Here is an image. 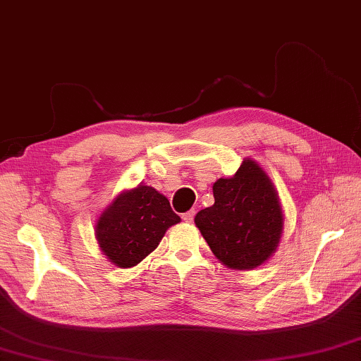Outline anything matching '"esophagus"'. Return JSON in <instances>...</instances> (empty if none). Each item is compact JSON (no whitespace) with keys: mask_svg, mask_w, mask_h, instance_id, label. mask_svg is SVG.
<instances>
[{"mask_svg":"<svg viewBox=\"0 0 361 361\" xmlns=\"http://www.w3.org/2000/svg\"><path fill=\"white\" fill-rule=\"evenodd\" d=\"M193 219H195V211H188L185 214H182V220L187 224H192Z\"/></svg>","mask_w":361,"mask_h":361,"instance_id":"obj_1","label":"esophagus"}]
</instances>
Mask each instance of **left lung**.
Wrapping results in <instances>:
<instances>
[{"mask_svg": "<svg viewBox=\"0 0 361 361\" xmlns=\"http://www.w3.org/2000/svg\"><path fill=\"white\" fill-rule=\"evenodd\" d=\"M212 192L214 204L195 217L212 254L231 269L260 267L276 252L283 228L279 197L268 174L245 158L236 174L219 179Z\"/></svg>", "mask_w": 361, "mask_h": 361, "instance_id": "1", "label": "left lung"}]
</instances>
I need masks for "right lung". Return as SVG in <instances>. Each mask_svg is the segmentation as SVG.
Segmentation results:
<instances>
[{
  "instance_id": "right-lung-1",
  "label": "right lung",
  "mask_w": 361,
  "mask_h": 361,
  "mask_svg": "<svg viewBox=\"0 0 361 361\" xmlns=\"http://www.w3.org/2000/svg\"><path fill=\"white\" fill-rule=\"evenodd\" d=\"M180 217L164 195L149 185L120 193L101 214L94 235L99 249L118 268H133L160 244Z\"/></svg>"
}]
</instances>
